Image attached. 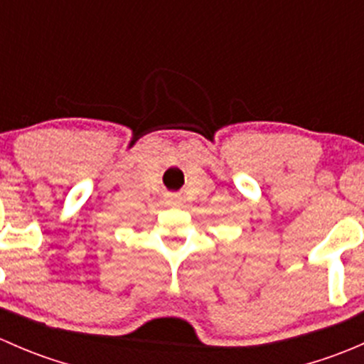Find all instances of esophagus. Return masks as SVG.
Masks as SVG:
<instances>
[{
  "mask_svg": "<svg viewBox=\"0 0 364 364\" xmlns=\"http://www.w3.org/2000/svg\"><path fill=\"white\" fill-rule=\"evenodd\" d=\"M178 199H179V197L176 196V193H172V196H168V200H171L172 204H176V203H178Z\"/></svg>",
  "mask_w": 364,
  "mask_h": 364,
  "instance_id": "34e87169",
  "label": "esophagus"
}]
</instances>
